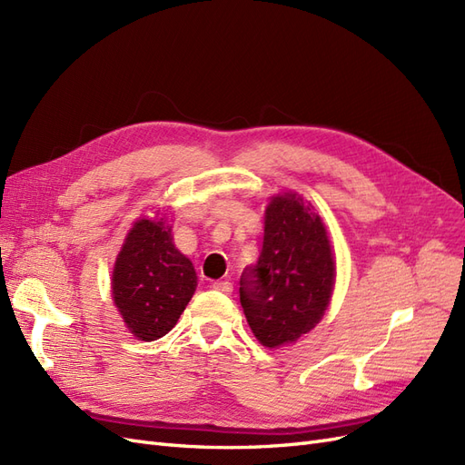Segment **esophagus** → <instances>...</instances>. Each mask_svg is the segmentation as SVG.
I'll list each match as a JSON object with an SVG mask.
<instances>
[{"mask_svg":"<svg viewBox=\"0 0 465 465\" xmlns=\"http://www.w3.org/2000/svg\"><path fill=\"white\" fill-rule=\"evenodd\" d=\"M213 289L219 291V292H224V294H231L232 292V283H231V281H215Z\"/></svg>","mask_w":465,"mask_h":465,"instance_id":"34e87169","label":"esophagus"}]
</instances>
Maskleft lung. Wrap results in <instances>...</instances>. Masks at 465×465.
I'll list each match as a JSON object with an SVG mask.
<instances>
[{
    "mask_svg": "<svg viewBox=\"0 0 465 465\" xmlns=\"http://www.w3.org/2000/svg\"><path fill=\"white\" fill-rule=\"evenodd\" d=\"M335 285V262L322 219L297 193L265 209L258 263L241 277L248 326L265 347L297 341L322 320Z\"/></svg>",
    "mask_w": 465,
    "mask_h": 465,
    "instance_id": "left-lung-1",
    "label": "left lung"
}]
</instances>
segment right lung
Masks as SVG:
<instances>
[{
  "instance_id": "right-lung-1",
  "label": "right lung",
  "mask_w": 465,
  "mask_h": 465,
  "mask_svg": "<svg viewBox=\"0 0 465 465\" xmlns=\"http://www.w3.org/2000/svg\"><path fill=\"white\" fill-rule=\"evenodd\" d=\"M195 287L198 275L164 219L135 221L112 272V299L130 331L143 341L166 335Z\"/></svg>"
}]
</instances>
